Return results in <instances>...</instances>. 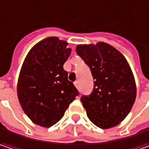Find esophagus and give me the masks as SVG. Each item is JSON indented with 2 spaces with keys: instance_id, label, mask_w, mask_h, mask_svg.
Segmentation results:
<instances>
[{
  "instance_id": "esophagus-1",
  "label": "esophagus",
  "mask_w": 149,
  "mask_h": 149,
  "mask_svg": "<svg viewBox=\"0 0 149 149\" xmlns=\"http://www.w3.org/2000/svg\"><path fill=\"white\" fill-rule=\"evenodd\" d=\"M74 86H76L77 89H79V81H75V82H74Z\"/></svg>"
}]
</instances>
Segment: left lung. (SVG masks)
<instances>
[{
	"instance_id": "8db88e82",
	"label": "left lung",
	"mask_w": 149,
	"mask_h": 149,
	"mask_svg": "<svg viewBox=\"0 0 149 149\" xmlns=\"http://www.w3.org/2000/svg\"><path fill=\"white\" fill-rule=\"evenodd\" d=\"M76 52L90 68L94 80L91 93L80 97L89 120L102 129L119 125L131 111L136 95L128 62L104 42L79 45Z\"/></svg>"
}]
</instances>
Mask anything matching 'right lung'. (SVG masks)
<instances>
[{
	"label": "right lung",
	"instance_id": "obj_1",
	"mask_svg": "<svg viewBox=\"0 0 149 149\" xmlns=\"http://www.w3.org/2000/svg\"><path fill=\"white\" fill-rule=\"evenodd\" d=\"M67 45L58 37L42 40L29 52L20 70L17 91L21 107L43 127L58 122L79 95L63 69L71 52Z\"/></svg>",
	"mask_w": 149,
	"mask_h": 149
}]
</instances>
